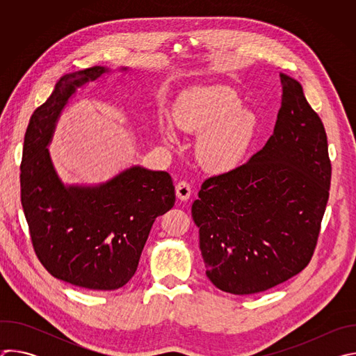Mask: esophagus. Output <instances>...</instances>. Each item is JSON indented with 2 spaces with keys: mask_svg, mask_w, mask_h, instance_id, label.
<instances>
[{
  "mask_svg": "<svg viewBox=\"0 0 356 356\" xmlns=\"http://www.w3.org/2000/svg\"><path fill=\"white\" fill-rule=\"evenodd\" d=\"M176 195H177V198L179 200H181V201H186V200H188L190 198V195H191V187H190V184L187 183V181H179L177 184H176Z\"/></svg>",
  "mask_w": 356,
  "mask_h": 356,
  "instance_id": "obj_1",
  "label": "esophagus"
}]
</instances>
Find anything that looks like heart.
I'll return each instance as SVG.
<instances>
[{
	"label": "heart",
	"mask_w": 356,
	"mask_h": 356,
	"mask_svg": "<svg viewBox=\"0 0 356 356\" xmlns=\"http://www.w3.org/2000/svg\"><path fill=\"white\" fill-rule=\"evenodd\" d=\"M239 106L238 95L222 86L194 87L176 99L173 121L180 129L200 135L195 154L204 168L228 170L245 155L255 134L257 117ZM159 129L165 143H177L172 122L162 120Z\"/></svg>",
	"instance_id": "1"
}]
</instances>
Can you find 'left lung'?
Here are the masks:
<instances>
[{"instance_id":"8db88e82","label":"left lung","mask_w":356,"mask_h":356,"mask_svg":"<svg viewBox=\"0 0 356 356\" xmlns=\"http://www.w3.org/2000/svg\"><path fill=\"white\" fill-rule=\"evenodd\" d=\"M280 81L273 135L246 163L209 177L191 207L207 277L232 294L269 290L310 264L330 195L324 125L301 84Z\"/></svg>"}]
</instances>
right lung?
Segmentation results:
<instances>
[{
    "label": "right lung",
    "mask_w": 356,
    "mask_h": 356,
    "mask_svg": "<svg viewBox=\"0 0 356 356\" xmlns=\"http://www.w3.org/2000/svg\"><path fill=\"white\" fill-rule=\"evenodd\" d=\"M107 72L94 66L56 83L29 120L21 163V202L39 262L54 277L90 290L131 280L152 225L176 201L168 172L140 166L91 187L58 177L46 147L58 118L77 87Z\"/></svg>",
    "instance_id": "add662e5"
}]
</instances>
